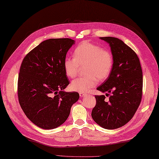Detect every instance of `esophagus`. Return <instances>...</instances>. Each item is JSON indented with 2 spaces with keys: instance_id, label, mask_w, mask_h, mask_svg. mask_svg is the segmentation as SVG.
Wrapping results in <instances>:
<instances>
[{
  "instance_id": "esophagus-1",
  "label": "esophagus",
  "mask_w": 159,
  "mask_h": 159,
  "mask_svg": "<svg viewBox=\"0 0 159 159\" xmlns=\"http://www.w3.org/2000/svg\"><path fill=\"white\" fill-rule=\"evenodd\" d=\"M79 95H80V97H85L87 96V93H79Z\"/></svg>"
}]
</instances>
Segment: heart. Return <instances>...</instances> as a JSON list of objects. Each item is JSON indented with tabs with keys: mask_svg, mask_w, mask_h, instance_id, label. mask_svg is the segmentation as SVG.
<instances>
[{
	"mask_svg": "<svg viewBox=\"0 0 159 159\" xmlns=\"http://www.w3.org/2000/svg\"><path fill=\"white\" fill-rule=\"evenodd\" d=\"M74 58L66 57L63 68L66 76L75 77L80 67H85L87 76L77 78L70 84L74 92L87 93L100 81L109 78L113 67V57L109 50L89 42H83L77 46L74 51Z\"/></svg>",
	"mask_w": 159,
	"mask_h": 159,
	"instance_id": "1",
	"label": "heart"
}]
</instances>
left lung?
<instances>
[{
	"mask_svg": "<svg viewBox=\"0 0 159 159\" xmlns=\"http://www.w3.org/2000/svg\"><path fill=\"white\" fill-rule=\"evenodd\" d=\"M109 43L113 57V67L110 76L97 87L106 92L96 96V104L92 117L105 129L113 130L124 126L139 107L143 88V73L137 54L121 39L113 37L100 38ZM109 93H111L110 95Z\"/></svg>",
	"mask_w": 159,
	"mask_h": 159,
	"instance_id": "1",
	"label": "left lung"
}]
</instances>
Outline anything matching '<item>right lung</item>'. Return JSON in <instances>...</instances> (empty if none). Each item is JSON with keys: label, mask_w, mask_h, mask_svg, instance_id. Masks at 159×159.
<instances>
[{"label": "right lung", "mask_w": 159, "mask_h": 159, "mask_svg": "<svg viewBox=\"0 0 159 159\" xmlns=\"http://www.w3.org/2000/svg\"><path fill=\"white\" fill-rule=\"evenodd\" d=\"M74 43L69 38L46 39L26 55L20 66V107L29 120L43 129H53L63 124L72 104L79 99L78 92L63 90L70 83L63 62Z\"/></svg>", "instance_id": "obj_1"}]
</instances>
